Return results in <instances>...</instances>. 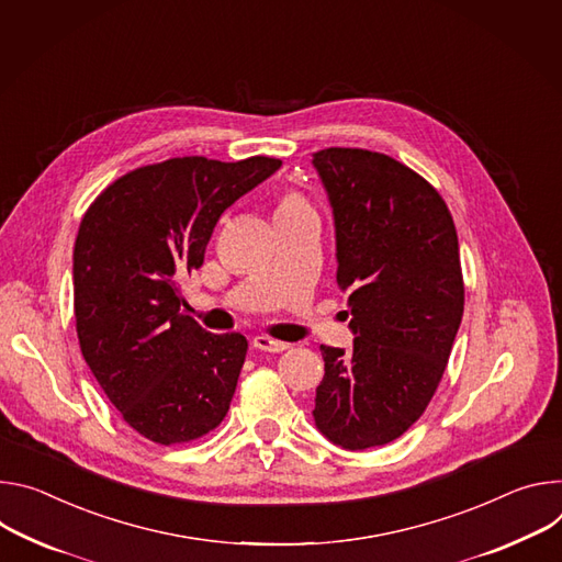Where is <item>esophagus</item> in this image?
Returning <instances> with one entry per match:
<instances>
[{
	"label": "esophagus",
	"instance_id": "esophagus-1",
	"mask_svg": "<svg viewBox=\"0 0 562 562\" xmlns=\"http://www.w3.org/2000/svg\"><path fill=\"white\" fill-rule=\"evenodd\" d=\"M252 346L259 348V350H263V352H283V350L290 348V344L279 341V339H272V337H268V335H257V337L252 339Z\"/></svg>",
	"mask_w": 562,
	"mask_h": 562
}]
</instances>
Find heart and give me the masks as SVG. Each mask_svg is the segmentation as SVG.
I'll list each match as a JSON object with an SVG mask.
<instances>
[{
    "instance_id": "heart-1",
    "label": "heart",
    "mask_w": 562,
    "mask_h": 562,
    "mask_svg": "<svg viewBox=\"0 0 562 562\" xmlns=\"http://www.w3.org/2000/svg\"><path fill=\"white\" fill-rule=\"evenodd\" d=\"M296 205H303V201L296 196V194H285V196H281V201H279V210H290V207H296ZM277 210V212H279Z\"/></svg>"
}]
</instances>
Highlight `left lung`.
I'll list each match as a JSON object with an SVG mask.
<instances>
[{
  "mask_svg": "<svg viewBox=\"0 0 562 562\" xmlns=\"http://www.w3.org/2000/svg\"><path fill=\"white\" fill-rule=\"evenodd\" d=\"M337 229V283L350 292L352 350L322 346L315 422L344 449L404 435L438 391L464 313L453 216L435 187L368 149L315 154Z\"/></svg>",
  "mask_w": 562,
  "mask_h": 562,
  "instance_id": "left-lung-1",
  "label": "left lung"
}]
</instances>
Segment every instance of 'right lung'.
<instances>
[{"mask_svg": "<svg viewBox=\"0 0 562 562\" xmlns=\"http://www.w3.org/2000/svg\"><path fill=\"white\" fill-rule=\"evenodd\" d=\"M279 167L270 156L169 158L113 180L82 216L80 350L122 419L156 445L194 442L229 411L247 339L212 335L182 313L180 281L203 266L221 214Z\"/></svg>", "mask_w": 562, "mask_h": 562, "instance_id": "add662e5", "label": "right lung"}]
</instances>
